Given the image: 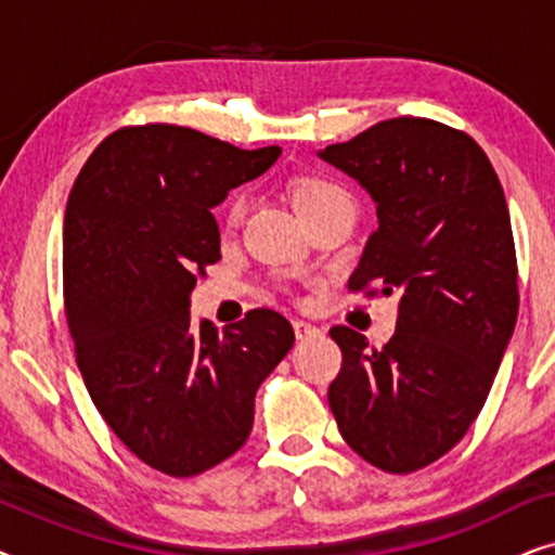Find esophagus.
Wrapping results in <instances>:
<instances>
[{"label": "esophagus", "mask_w": 555, "mask_h": 555, "mask_svg": "<svg viewBox=\"0 0 555 555\" xmlns=\"http://www.w3.org/2000/svg\"><path fill=\"white\" fill-rule=\"evenodd\" d=\"M293 331H295V336H298V338H310V336H318V333H321L313 323L300 321V318H295V321H293Z\"/></svg>", "instance_id": "1"}]
</instances>
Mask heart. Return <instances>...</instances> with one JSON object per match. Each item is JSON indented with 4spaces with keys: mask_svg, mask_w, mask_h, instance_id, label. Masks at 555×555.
Returning <instances> with one entry per match:
<instances>
[{
    "mask_svg": "<svg viewBox=\"0 0 555 555\" xmlns=\"http://www.w3.org/2000/svg\"><path fill=\"white\" fill-rule=\"evenodd\" d=\"M291 196H293V207L298 209V215L310 222V219L321 215L333 204L348 199V194L340 189L338 184H333L331 179L323 177H300L293 181L291 186ZM247 211V196L237 192L232 194L224 204V224L227 227H237L242 222Z\"/></svg>",
    "mask_w": 555,
    "mask_h": 555,
    "instance_id": "b5f03b06",
    "label": "heart"
}]
</instances>
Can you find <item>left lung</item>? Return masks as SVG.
<instances>
[{
  "label": "left lung",
  "instance_id": "left-lung-1",
  "mask_svg": "<svg viewBox=\"0 0 555 555\" xmlns=\"http://www.w3.org/2000/svg\"><path fill=\"white\" fill-rule=\"evenodd\" d=\"M321 158L376 202L378 227L348 291L399 295L384 348L331 328L344 363L328 404L356 454L406 475L467 435L513 336L520 298L505 194L475 139L429 118L382 120Z\"/></svg>",
  "mask_w": 555,
  "mask_h": 555
}]
</instances>
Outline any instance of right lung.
I'll return each instance as SVG.
<instances>
[{"instance_id":"obj_1","label":"right lung","mask_w":555,"mask_h":555,"mask_svg":"<svg viewBox=\"0 0 555 555\" xmlns=\"http://www.w3.org/2000/svg\"><path fill=\"white\" fill-rule=\"evenodd\" d=\"M194 128L126 126L75 179L63 291L75 361L105 424L141 462L194 477L247 442L255 393L293 348L278 310L222 333L194 325L189 295L219 257L211 207L278 162Z\"/></svg>"}]
</instances>
